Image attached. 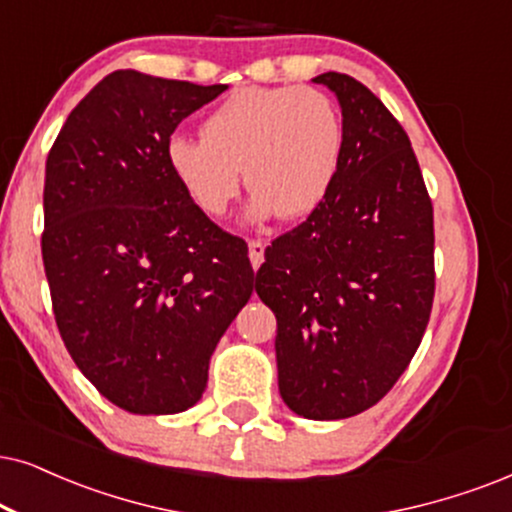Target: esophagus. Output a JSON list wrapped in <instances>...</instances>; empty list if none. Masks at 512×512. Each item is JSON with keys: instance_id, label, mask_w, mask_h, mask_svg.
<instances>
[{"instance_id": "esophagus-1", "label": "esophagus", "mask_w": 512, "mask_h": 512, "mask_svg": "<svg viewBox=\"0 0 512 512\" xmlns=\"http://www.w3.org/2000/svg\"><path fill=\"white\" fill-rule=\"evenodd\" d=\"M248 252H250L252 269H260L262 262H264V243L262 241H250L248 243Z\"/></svg>"}]
</instances>
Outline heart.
I'll return each mask as SVG.
<instances>
[{
	"label": "heart",
	"instance_id": "obj_1",
	"mask_svg": "<svg viewBox=\"0 0 512 512\" xmlns=\"http://www.w3.org/2000/svg\"><path fill=\"white\" fill-rule=\"evenodd\" d=\"M203 139L172 137L167 165L198 210L224 217L252 189L250 217L312 215L342 163L345 127L326 92L297 84L243 87L203 120Z\"/></svg>",
	"mask_w": 512,
	"mask_h": 512
}]
</instances>
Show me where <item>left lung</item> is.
I'll return each instance as SVG.
<instances>
[{"label":"left lung","mask_w":512,"mask_h":512,"mask_svg":"<svg viewBox=\"0 0 512 512\" xmlns=\"http://www.w3.org/2000/svg\"><path fill=\"white\" fill-rule=\"evenodd\" d=\"M314 82L338 96L342 163L323 203L264 250L257 295L276 314L278 392L312 420L378 404L428 328L435 224L404 127L342 73Z\"/></svg>","instance_id":"8db88e82"}]
</instances>
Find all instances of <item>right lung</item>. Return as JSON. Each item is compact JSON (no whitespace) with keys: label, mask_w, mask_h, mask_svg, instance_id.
Returning <instances> with one entry per match:
<instances>
[{"label":"right lung","mask_w":512,"mask_h":512,"mask_svg":"<svg viewBox=\"0 0 512 512\" xmlns=\"http://www.w3.org/2000/svg\"><path fill=\"white\" fill-rule=\"evenodd\" d=\"M224 89L115 70L49 151L42 260L58 333L84 378L129 413L191 409L255 288L243 238L198 210L167 165L179 122Z\"/></svg>","instance_id":"add662e5"}]
</instances>
